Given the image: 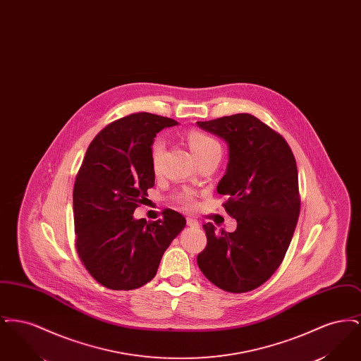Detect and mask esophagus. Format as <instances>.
<instances>
[{
    "mask_svg": "<svg viewBox=\"0 0 361 361\" xmlns=\"http://www.w3.org/2000/svg\"><path fill=\"white\" fill-rule=\"evenodd\" d=\"M187 224H188L189 227H193V228H199L200 227V224L195 218H187Z\"/></svg>",
    "mask_w": 361,
    "mask_h": 361,
    "instance_id": "esophagus-1",
    "label": "esophagus"
}]
</instances>
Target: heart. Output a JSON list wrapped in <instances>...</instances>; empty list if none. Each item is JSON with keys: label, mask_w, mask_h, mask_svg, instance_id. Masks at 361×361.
<instances>
[{"label": "heart", "mask_w": 361, "mask_h": 361, "mask_svg": "<svg viewBox=\"0 0 361 361\" xmlns=\"http://www.w3.org/2000/svg\"><path fill=\"white\" fill-rule=\"evenodd\" d=\"M187 140H188L189 149H190L192 154L195 155L196 158L206 154L212 149L219 147V143L214 137L207 135L204 133L196 131V130L189 131L188 135H187ZM164 150H165L164 140L162 139H157L154 143H153V147H152V164H153V169L154 171H157L158 166H159V161H161V157H162ZM183 202L185 204H190L189 196H184Z\"/></svg>", "instance_id": "1"}]
</instances>
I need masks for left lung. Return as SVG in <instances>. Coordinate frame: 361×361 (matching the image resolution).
Returning <instances> with one entry per match:
<instances>
[{
	"label": "left lung",
	"mask_w": 361,
	"mask_h": 361,
	"mask_svg": "<svg viewBox=\"0 0 361 361\" xmlns=\"http://www.w3.org/2000/svg\"><path fill=\"white\" fill-rule=\"evenodd\" d=\"M196 124L227 145L218 193L237 221L233 233L203 226L208 242L197 265L224 291H252L275 274L291 243L300 211L296 162L284 137L250 114Z\"/></svg>",
	"instance_id": "1"
}]
</instances>
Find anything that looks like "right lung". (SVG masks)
Returning a JSON list of instances; mask_svg holds the SVG:
<instances>
[{
    "mask_svg": "<svg viewBox=\"0 0 361 361\" xmlns=\"http://www.w3.org/2000/svg\"><path fill=\"white\" fill-rule=\"evenodd\" d=\"M169 118L140 112L108 124L92 140L73 190L75 245L87 272L111 290L149 283L165 250L185 227L173 209L164 219H135L134 211L154 187L152 146Z\"/></svg>",
    "mask_w": 361,
    "mask_h": 361,
    "instance_id": "add662e5",
    "label": "right lung"
}]
</instances>
